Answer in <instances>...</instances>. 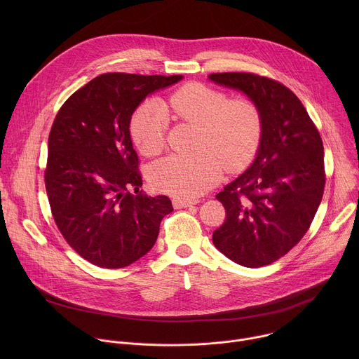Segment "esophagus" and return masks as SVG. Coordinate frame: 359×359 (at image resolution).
<instances>
[{
  "instance_id": "34e87169",
  "label": "esophagus",
  "mask_w": 359,
  "mask_h": 359,
  "mask_svg": "<svg viewBox=\"0 0 359 359\" xmlns=\"http://www.w3.org/2000/svg\"><path fill=\"white\" fill-rule=\"evenodd\" d=\"M196 200H184V198H173V208L175 209H183V208H191L193 204H196Z\"/></svg>"
}]
</instances>
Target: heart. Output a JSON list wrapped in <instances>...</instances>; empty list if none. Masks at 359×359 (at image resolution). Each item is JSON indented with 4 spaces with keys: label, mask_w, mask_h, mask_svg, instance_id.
Wrapping results in <instances>:
<instances>
[{
    "label": "heart",
    "mask_w": 359,
    "mask_h": 359,
    "mask_svg": "<svg viewBox=\"0 0 359 359\" xmlns=\"http://www.w3.org/2000/svg\"><path fill=\"white\" fill-rule=\"evenodd\" d=\"M198 126L193 155H170L149 169L156 190L191 200L206 193L229 172L244 168L259 147L263 122L259 107L245 96L227 99L222 90L187 83L175 90L165 107L144 102L132 118V136L144 156H155L166 143L168 115Z\"/></svg>",
    "instance_id": "b5f03b06"
}]
</instances>
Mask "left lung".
I'll list each match as a JSON object with an SVG mask.
<instances>
[{
  "mask_svg": "<svg viewBox=\"0 0 359 359\" xmlns=\"http://www.w3.org/2000/svg\"><path fill=\"white\" fill-rule=\"evenodd\" d=\"M209 79L245 93L263 122L254 162L216 196L226 220L213 243L240 266H269L314 220L325 186L323 140L301 100L283 83L250 72L212 74Z\"/></svg>",
  "mask_w": 359,
  "mask_h": 359,
  "instance_id": "obj_1",
  "label": "left lung"
}]
</instances>
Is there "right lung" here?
<instances>
[{
  "instance_id": "add662e5",
  "label": "right lung",
  "mask_w": 359,
  "mask_h": 359,
  "mask_svg": "<svg viewBox=\"0 0 359 359\" xmlns=\"http://www.w3.org/2000/svg\"><path fill=\"white\" fill-rule=\"evenodd\" d=\"M182 78L102 74L74 92L55 116L45 168L50 212L67 243L93 266L122 269L143 257L173 212L168 196L139 190L129 126L149 93Z\"/></svg>"
}]
</instances>
